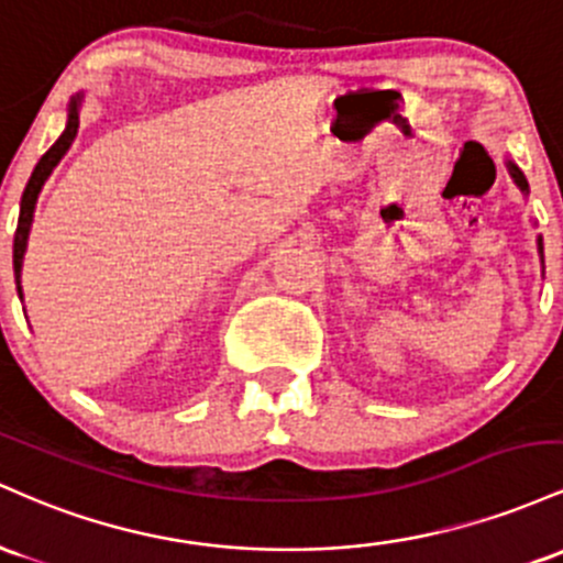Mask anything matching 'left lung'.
I'll use <instances>...</instances> for the list:
<instances>
[{"label":"left lung","instance_id":"left-lung-1","mask_svg":"<svg viewBox=\"0 0 563 563\" xmlns=\"http://www.w3.org/2000/svg\"><path fill=\"white\" fill-rule=\"evenodd\" d=\"M508 167H510V175H514V180H516V186H519L521 188V191H527V178H523V175H521V169L519 167H516V164H508ZM540 250H542V242H540Z\"/></svg>","mask_w":563,"mask_h":563}]
</instances>
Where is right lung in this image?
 <instances>
[{
	"label": "right lung",
	"instance_id": "obj_1",
	"mask_svg": "<svg viewBox=\"0 0 563 563\" xmlns=\"http://www.w3.org/2000/svg\"><path fill=\"white\" fill-rule=\"evenodd\" d=\"M77 103L79 100H74L71 103V113H68V124H66V132L55 141L53 148L47 151V154L42 156L40 164L34 167V173H31V180L26 183V191H23V199H21V218H18V229H15V244H12V268H15V284H18V292H21V263H23V252H26V239H29V229H31V218H34V205H36V197H40L44 180H47V175L53 173L55 164L60 162V156L66 154L68 145L74 143V137H77V130H79V111H77Z\"/></svg>",
	"mask_w": 563,
	"mask_h": 563
}]
</instances>
